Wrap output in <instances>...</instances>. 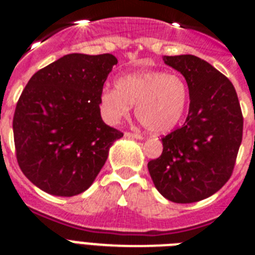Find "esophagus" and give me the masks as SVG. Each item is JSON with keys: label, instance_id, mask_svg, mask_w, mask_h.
Masks as SVG:
<instances>
[{"label": "esophagus", "instance_id": "1", "mask_svg": "<svg viewBox=\"0 0 255 255\" xmlns=\"http://www.w3.org/2000/svg\"><path fill=\"white\" fill-rule=\"evenodd\" d=\"M125 136L126 138H132V139H139V140H140V139H143V136H141L140 134H136V132H125Z\"/></svg>", "mask_w": 255, "mask_h": 255}]
</instances>
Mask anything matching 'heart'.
Masks as SVG:
<instances>
[{
	"mask_svg": "<svg viewBox=\"0 0 255 255\" xmlns=\"http://www.w3.org/2000/svg\"><path fill=\"white\" fill-rule=\"evenodd\" d=\"M106 120L117 124L135 115L149 131L163 134L172 130L185 114L189 88L180 74L149 70L117 79L116 88H105L100 97Z\"/></svg>",
	"mask_w": 255,
	"mask_h": 255,
	"instance_id": "obj_1",
	"label": "heart"
}]
</instances>
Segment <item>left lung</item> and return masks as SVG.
Returning <instances> with one entry per match:
<instances>
[{"mask_svg": "<svg viewBox=\"0 0 255 255\" xmlns=\"http://www.w3.org/2000/svg\"><path fill=\"white\" fill-rule=\"evenodd\" d=\"M188 83L189 114L181 128L162 138L163 150L148 162L157 190L173 203L211 197L230 179L243 139V114L235 88L207 61L164 56Z\"/></svg>", "mask_w": 255, "mask_h": 255, "instance_id": "obj_1", "label": "left lung"}]
</instances>
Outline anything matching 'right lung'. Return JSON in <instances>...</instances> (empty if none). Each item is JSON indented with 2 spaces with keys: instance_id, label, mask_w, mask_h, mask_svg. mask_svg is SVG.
Listing matches in <instances>:
<instances>
[{
  "instance_id": "obj_1",
  "label": "right lung",
  "mask_w": 255,
  "mask_h": 255,
  "mask_svg": "<svg viewBox=\"0 0 255 255\" xmlns=\"http://www.w3.org/2000/svg\"><path fill=\"white\" fill-rule=\"evenodd\" d=\"M117 58L70 53L31 76L13 114L16 158L40 190L73 197L87 190L124 136L101 117L100 97Z\"/></svg>"
}]
</instances>
